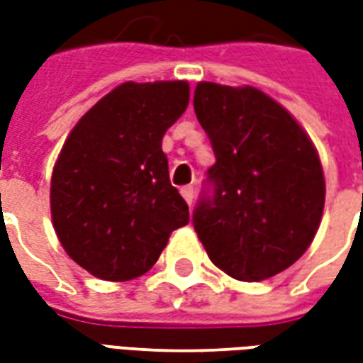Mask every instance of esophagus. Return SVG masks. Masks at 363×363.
I'll return each instance as SVG.
<instances>
[{"label": "esophagus", "instance_id": "esophagus-1", "mask_svg": "<svg viewBox=\"0 0 363 363\" xmlns=\"http://www.w3.org/2000/svg\"><path fill=\"white\" fill-rule=\"evenodd\" d=\"M181 194L182 198L186 200V204L192 206V200H194V186H182Z\"/></svg>", "mask_w": 363, "mask_h": 363}]
</instances>
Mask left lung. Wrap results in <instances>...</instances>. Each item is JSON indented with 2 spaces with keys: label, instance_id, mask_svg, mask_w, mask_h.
Wrapping results in <instances>:
<instances>
[{
  "label": "left lung",
  "instance_id": "obj_1",
  "mask_svg": "<svg viewBox=\"0 0 363 363\" xmlns=\"http://www.w3.org/2000/svg\"><path fill=\"white\" fill-rule=\"evenodd\" d=\"M194 112L216 155L194 231L231 278L267 280L291 267L319 229V155L291 114L255 87L198 83Z\"/></svg>",
  "mask_w": 363,
  "mask_h": 363
}]
</instances>
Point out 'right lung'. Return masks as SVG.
<instances>
[{
  "label": "right lung",
  "mask_w": 363,
  "mask_h": 363,
  "mask_svg": "<svg viewBox=\"0 0 363 363\" xmlns=\"http://www.w3.org/2000/svg\"><path fill=\"white\" fill-rule=\"evenodd\" d=\"M186 106V82H128L67 135L52 173V221L67 255L96 278L142 276L189 223L161 150Z\"/></svg>",
  "instance_id": "1"
}]
</instances>
